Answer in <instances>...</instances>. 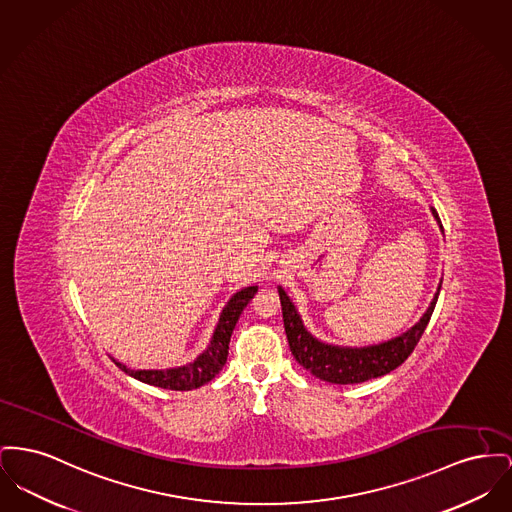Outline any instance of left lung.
I'll return each instance as SVG.
<instances>
[{"label": "left lung", "instance_id": "1", "mask_svg": "<svg viewBox=\"0 0 512 512\" xmlns=\"http://www.w3.org/2000/svg\"><path fill=\"white\" fill-rule=\"evenodd\" d=\"M431 214L437 220L439 230L443 232L439 214L435 209H431ZM441 282L437 286V292L429 303V307L425 309V313L421 315L420 321L414 327L394 336L391 340L369 344V346H340V344H331L313 336L303 325L296 303L290 300V296L282 286H278L284 329H286L292 356L311 375L334 385H356V383H365L369 379L383 377L408 360V356L418 346L421 334L433 315L435 303L441 292Z\"/></svg>", "mask_w": 512, "mask_h": 512}]
</instances>
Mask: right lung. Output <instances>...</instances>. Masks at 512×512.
<instances>
[{"mask_svg": "<svg viewBox=\"0 0 512 512\" xmlns=\"http://www.w3.org/2000/svg\"><path fill=\"white\" fill-rule=\"evenodd\" d=\"M259 286H245L240 292H236L226 305L220 311L218 323L212 332L209 346L189 363L178 365V367H168V369H131L125 363L116 361V365L133 379L147 383L152 387L160 389H170V391H193L212 381L218 371L224 367L226 358H228V346H230V336L234 332V327L240 319L241 311L245 305L251 301V298L257 294Z\"/></svg>", "mask_w": 512, "mask_h": 512, "instance_id": "1", "label": "right lung"}]
</instances>
